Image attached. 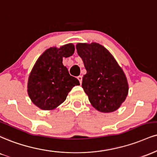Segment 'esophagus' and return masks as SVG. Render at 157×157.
Listing matches in <instances>:
<instances>
[{"label":"esophagus","instance_id":"34e87169","mask_svg":"<svg viewBox=\"0 0 157 157\" xmlns=\"http://www.w3.org/2000/svg\"><path fill=\"white\" fill-rule=\"evenodd\" d=\"M77 79H78V80L80 81V83L81 84V82H82V76H78L77 77Z\"/></svg>","mask_w":157,"mask_h":157}]
</instances>
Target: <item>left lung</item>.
Listing matches in <instances>:
<instances>
[{"label":"left lung","instance_id":"8db88e82","mask_svg":"<svg viewBox=\"0 0 157 157\" xmlns=\"http://www.w3.org/2000/svg\"><path fill=\"white\" fill-rule=\"evenodd\" d=\"M76 48L87 71L82 87L92 106L102 113L116 110L129 90L122 69L109 51L98 43H79Z\"/></svg>","mask_w":157,"mask_h":157}]
</instances>
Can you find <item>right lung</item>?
Wrapping results in <instances>:
<instances>
[{
	"instance_id": "obj_1",
	"label": "right lung",
	"mask_w": 157,
	"mask_h": 157,
	"mask_svg": "<svg viewBox=\"0 0 157 157\" xmlns=\"http://www.w3.org/2000/svg\"><path fill=\"white\" fill-rule=\"evenodd\" d=\"M74 52L72 44L59 49L50 48L36 62L28 78V93L32 102L40 109L57 107L65 101L71 88L80 85L62 63L63 57H69Z\"/></svg>"
}]
</instances>
